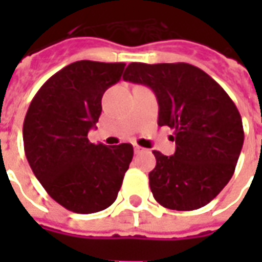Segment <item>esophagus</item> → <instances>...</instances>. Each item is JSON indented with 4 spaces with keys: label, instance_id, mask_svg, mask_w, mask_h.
<instances>
[{
    "label": "esophagus",
    "instance_id": "1",
    "mask_svg": "<svg viewBox=\"0 0 262 262\" xmlns=\"http://www.w3.org/2000/svg\"><path fill=\"white\" fill-rule=\"evenodd\" d=\"M142 151H144V148L140 147V146H135V153H142Z\"/></svg>",
    "mask_w": 262,
    "mask_h": 262
}]
</instances>
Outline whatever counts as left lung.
Segmentation results:
<instances>
[{"label":"left lung","instance_id":"8db88e82","mask_svg":"<svg viewBox=\"0 0 262 262\" xmlns=\"http://www.w3.org/2000/svg\"><path fill=\"white\" fill-rule=\"evenodd\" d=\"M123 80L150 86L159 125L174 129L176 153L153 151L148 180L154 199L172 210L208 205L230 181L244 142L234 102L210 75L188 63H130Z\"/></svg>","mask_w":262,"mask_h":262}]
</instances>
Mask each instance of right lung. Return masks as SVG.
Instances as JSON below:
<instances>
[{"mask_svg": "<svg viewBox=\"0 0 262 262\" xmlns=\"http://www.w3.org/2000/svg\"><path fill=\"white\" fill-rule=\"evenodd\" d=\"M125 63L81 60L52 75L36 92L24 120L28 163L46 192L75 213H95L118 196L133 146L94 144L88 132L99 119L101 99Z\"/></svg>", "mask_w": 262, "mask_h": 262, "instance_id": "add662e5", "label": "right lung"}]
</instances>
